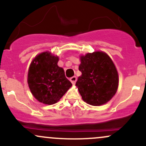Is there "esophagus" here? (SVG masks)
Masks as SVG:
<instances>
[{"instance_id":"esophagus-1","label":"esophagus","mask_w":146,"mask_h":146,"mask_svg":"<svg viewBox=\"0 0 146 146\" xmlns=\"http://www.w3.org/2000/svg\"><path fill=\"white\" fill-rule=\"evenodd\" d=\"M70 81L71 82V83L73 84H75V83H76V81H77V78L75 76H73L72 77V78H70Z\"/></svg>"}]
</instances>
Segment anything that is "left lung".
Masks as SVG:
<instances>
[{"instance_id":"1","label":"left lung","mask_w":146,"mask_h":146,"mask_svg":"<svg viewBox=\"0 0 146 146\" xmlns=\"http://www.w3.org/2000/svg\"><path fill=\"white\" fill-rule=\"evenodd\" d=\"M82 75L76 86L82 100L92 106H101L111 100L118 88V73L106 53L101 51L80 57Z\"/></svg>"}]
</instances>
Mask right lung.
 I'll return each mask as SVG.
<instances>
[{
	"label": "right lung",
	"instance_id": "1",
	"mask_svg": "<svg viewBox=\"0 0 146 146\" xmlns=\"http://www.w3.org/2000/svg\"><path fill=\"white\" fill-rule=\"evenodd\" d=\"M58 57L44 52L37 56L30 65L28 84L38 101L51 105L58 102L72 86L62 68L58 66Z\"/></svg>",
	"mask_w": 146,
	"mask_h": 146
}]
</instances>
